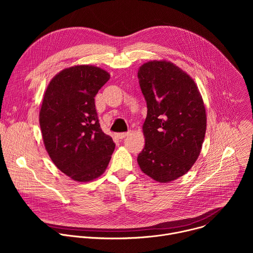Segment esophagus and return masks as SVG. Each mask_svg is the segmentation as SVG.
<instances>
[{"label": "esophagus", "mask_w": 253, "mask_h": 253, "mask_svg": "<svg viewBox=\"0 0 253 253\" xmlns=\"http://www.w3.org/2000/svg\"><path fill=\"white\" fill-rule=\"evenodd\" d=\"M130 134V132H124V133H118L117 134V137L119 138V139H124V138H126L128 135Z\"/></svg>", "instance_id": "34e87169"}]
</instances>
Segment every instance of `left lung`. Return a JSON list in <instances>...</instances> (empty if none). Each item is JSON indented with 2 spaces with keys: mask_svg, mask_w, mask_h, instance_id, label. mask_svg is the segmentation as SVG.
<instances>
[{
  "mask_svg": "<svg viewBox=\"0 0 253 253\" xmlns=\"http://www.w3.org/2000/svg\"><path fill=\"white\" fill-rule=\"evenodd\" d=\"M147 103L142 126L145 146L139 153L140 169L160 183L187 173L197 160L206 132V111L194 80L166 60L144 63L138 70Z\"/></svg>",
  "mask_w": 253,
  "mask_h": 253,
  "instance_id": "obj_1",
  "label": "left lung"
}]
</instances>
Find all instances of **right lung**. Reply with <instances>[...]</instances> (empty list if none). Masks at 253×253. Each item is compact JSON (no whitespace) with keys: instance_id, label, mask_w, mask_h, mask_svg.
<instances>
[{"instance_id":"obj_1","label":"right lung","mask_w":253,"mask_h":253,"mask_svg":"<svg viewBox=\"0 0 253 253\" xmlns=\"http://www.w3.org/2000/svg\"><path fill=\"white\" fill-rule=\"evenodd\" d=\"M110 79L92 65L65 68L50 81L39 122L45 148L56 167L77 182H89L106 170L115 149L99 124L95 96Z\"/></svg>"}]
</instances>
